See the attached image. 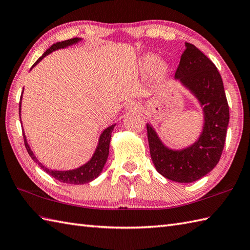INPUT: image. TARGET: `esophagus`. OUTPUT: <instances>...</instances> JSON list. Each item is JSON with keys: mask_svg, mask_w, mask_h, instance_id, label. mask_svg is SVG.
I'll list each match as a JSON object with an SVG mask.
<instances>
[{"mask_svg": "<svg viewBox=\"0 0 250 250\" xmlns=\"http://www.w3.org/2000/svg\"><path fill=\"white\" fill-rule=\"evenodd\" d=\"M127 111H131V112H137V111H140L142 106L139 102L137 101H130L126 104L125 106Z\"/></svg>", "mask_w": 250, "mask_h": 250, "instance_id": "34e87169", "label": "esophagus"}]
</instances>
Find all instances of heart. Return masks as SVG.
<instances>
[{
	"label": "heart",
	"mask_w": 250,
	"mask_h": 250,
	"mask_svg": "<svg viewBox=\"0 0 250 250\" xmlns=\"http://www.w3.org/2000/svg\"><path fill=\"white\" fill-rule=\"evenodd\" d=\"M140 68L143 74H151L154 70L155 79L163 82L170 74V65L165 61H159L157 54L147 52L140 59Z\"/></svg>",
	"instance_id": "heart-1"
}]
</instances>
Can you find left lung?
Wrapping results in <instances>:
<instances>
[{
	"label": "left lung",
	"instance_id": "left-lung-1",
	"mask_svg": "<svg viewBox=\"0 0 250 250\" xmlns=\"http://www.w3.org/2000/svg\"><path fill=\"white\" fill-rule=\"evenodd\" d=\"M174 78L202 107V131L191 146L172 149L147 123L149 153L155 168L166 179L192 183L207 175L219 162L229 124V106L219 71L207 55L189 42H185Z\"/></svg>",
	"mask_w": 250,
	"mask_h": 250
}]
</instances>
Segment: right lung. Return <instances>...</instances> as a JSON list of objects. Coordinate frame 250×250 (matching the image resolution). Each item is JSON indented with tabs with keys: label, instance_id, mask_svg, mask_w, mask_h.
<instances>
[{
	"label": "right lung",
	"instance_id": "add662e5",
	"mask_svg": "<svg viewBox=\"0 0 250 250\" xmlns=\"http://www.w3.org/2000/svg\"><path fill=\"white\" fill-rule=\"evenodd\" d=\"M80 41H81V38L76 37V38H71V40H68V41L59 42L57 43H53V45L48 50H46V52L36 61L34 65L32 66V68L40 63L41 61L46 57V55L55 51V50L63 49V48H66L68 46L75 45V43L79 42ZM21 99H22V95H21ZM21 99L19 103V114L21 113ZM20 122H21V118H20ZM114 126H115V124H112L111 126L107 127V128L102 132V135L99 136L98 144H97L95 152H94L91 159L88 160L86 164L82 165L81 167L73 169V170L59 171V170H50L47 167H45V166H43L42 163L38 162V159L36 158L34 153L32 152L29 143H27V141H26V137L23 132L24 146H25L27 153H29V155L32 157V159L34 160V162L38 166H40V167L43 171H46L48 174L54 177V179H57L58 181L62 182V183H66V184H74V185L86 184V183H90L91 181L95 180L97 176H99V174L102 173V171L104 167V165H106V163H107L108 155H109V147H110V140H111V132H112V130L114 129Z\"/></svg>",
	"mask_w": 250,
	"mask_h": 250
}]
</instances>
